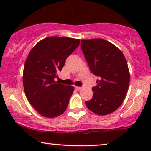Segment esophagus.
Here are the masks:
<instances>
[{
	"label": "esophagus",
	"instance_id": "obj_1",
	"mask_svg": "<svg viewBox=\"0 0 151 151\" xmlns=\"http://www.w3.org/2000/svg\"><path fill=\"white\" fill-rule=\"evenodd\" d=\"M74 87H75L76 90H80V89H82V87H81V86H74Z\"/></svg>",
	"mask_w": 151,
	"mask_h": 151
}]
</instances>
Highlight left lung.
Wrapping results in <instances>:
<instances>
[{
	"mask_svg": "<svg viewBox=\"0 0 151 151\" xmlns=\"http://www.w3.org/2000/svg\"><path fill=\"white\" fill-rule=\"evenodd\" d=\"M80 45L90 71L98 77L86 106L97 115L110 114L122 104L129 89L130 73L124 55L104 39L81 40Z\"/></svg>",
	"mask_w": 151,
	"mask_h": 151,
	"instance_id": "8db88e82",
	"label": "left lung"
}]
</instances>
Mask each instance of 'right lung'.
<instances>
[{"label":"right lung","mask_w":151,"mask_h":151,"mask_svg":"<svg viewBox=\"0 0 151 151\" xmlns=\"http://www.w3.org/2000/svg\"><path fill=\"white\" fill-rule=\"evenodd\" d=\"M80 39L51 36L40 40L29 53L23 70L26 97L39 114L55 117L65 112L74 88L55 82L66 59L79 46Z\"/></svg>","instance_id":"add662e5"}]
</instances>
